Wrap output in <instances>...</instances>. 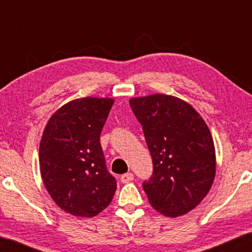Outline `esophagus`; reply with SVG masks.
Segmentation results:
<instances>
[{"instance_id":"1","label":"esophagus","mask_w":252,"mask_h":252,"mask_svg":"<svg viewBox=\"0 0 252 252\" xmlns=\"http://www.w3.org/2000/svg\"><path fill=\"white\" fill-rule=\"evenodd\" d=\"M120 180H122L123 184H128V182L134 180V175H133V173L128 172V173L123 174L122 177H120Z\"/></svg>"}]
</instances>
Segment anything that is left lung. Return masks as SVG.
Listing matches in <instances>:
<instances>
[{
  "label": "left lung",
  "mask_w": 252,
  "mask_h": 252,
  "mask_svg": "<svg viewBox=\"0 0 252 252\" xmlns=\"http://www.w3.org/2000/svg\"><path fill=\"white\" fill-rule=\"evenodd\" d=\"M142 125L154 172L142 187L151 206L182 216L208 195L216 175V150L208 125L184 99L154 94L129 99Z\"/></svg>",
  "instance_id": "left-lung-1"
}]
</instances>
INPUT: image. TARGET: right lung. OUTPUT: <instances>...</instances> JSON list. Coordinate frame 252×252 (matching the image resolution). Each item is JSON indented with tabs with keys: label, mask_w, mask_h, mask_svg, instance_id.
Instances as JSON below:
<instances>
[{
	"label": "right lung",
	"mask_w": 252,
	"mask_h": 252,
	"mask_svg": "<svg viewBox=\"0 0 252 252\" xmlns=\"http://www.w3.org/2000/svg\"><path fill=\"white\" fill-rule=\"evenodd\" d=\"M108 97H84L50 117L40 142L42 181L54 202L72 216H97L111 203L116 179L106 170L99 136L112 108Z\"/></svg>",
	"instance_id": "right-lung-1"
}]
</instances>
